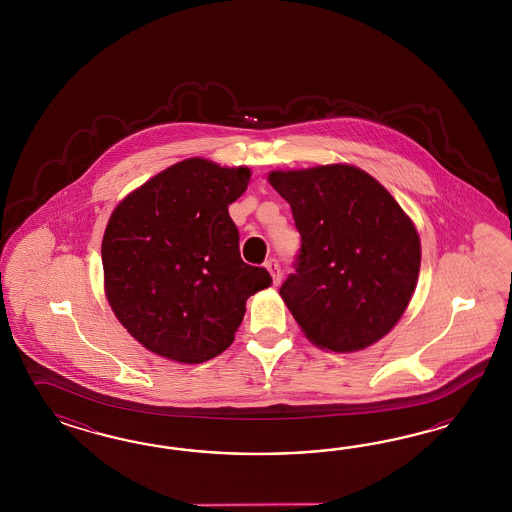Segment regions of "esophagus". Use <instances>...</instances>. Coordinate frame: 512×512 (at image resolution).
Segmentation results:
<instances>
[{"mask_svg":"<svg viewBox=\"0 0 512 512\" xmlns=\"http://www.w3.org/2000/svg\"><path fill=\"white\" fill-rule=\"evenodd\" d=\"M264 266H266V270L270 272L274 285H279V283H281V270H279L278 261H276V259H270V261H266Z\"/></svg>","mask_w":512,"mask_h":512,"instance_id":"esophagus-1","label":"esophagus"}]
</instances>
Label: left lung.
Segmentation results:
<instances>
[{
    "mask_svg": "<svg viewBox=\"0 0 512 512\" xmlns=\"http://www.w3.org/2000/svg\"><path fill=\"white\" fill-rule=\"evenodd\" d=\"M289 202L302 249L279 295L319 349L355 353L398 325L417 289L420 238L413 219L355 165L268 172Z\"/></svg>",
    "mask_w": 512,
    "mask_h": 512,
    "instance_id": "obj_1",
    "label": "left lung"
}]
</instances>
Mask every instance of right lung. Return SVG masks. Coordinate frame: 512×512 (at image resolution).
I'll return each instance as SVG.
<instances>
[{"label":"right lung","instance_id":"add662e5","mask_svg":"<svg viewBox=\"0 0 512 512\" xmlns=\"http://www.w3.org/2000/svg\"><path fill=\"white\" fill-rule=\"evenodd\" d=\"M248 167L189 157L133 189L110 214L101 244L110 310L142 347L180 364L223 353L249 296L270 287L242 261L229 204Z\"/></svg>","mask_w":512,"mask_h":512}]
</instances>
